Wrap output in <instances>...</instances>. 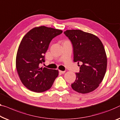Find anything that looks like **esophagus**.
Wrapping results in <instances>:
<instances>
[{
  "label": "esophagus",
  "instance_id": "34e87169",
  "mask_svg": "<svg viewBox=\"0 0 120 120\" xmlns=\"http://www.w3.org/2000/svg\"><path fill=\"white\" fill-rule=\"evenodd\" d=\"M59 72L60 73H61V74H64V73H65V71H60L59 70Z\"/></svg>",
  "mask_w": 120,
  "mask_h": 120
}]
</instances>
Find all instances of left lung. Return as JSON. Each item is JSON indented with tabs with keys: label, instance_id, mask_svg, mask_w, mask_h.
Returning a JSON list of instances; mask_svg holds the SVG:
<instances>
[{
	"label": "left lung",
	"instance_id": "obj_1",
	"mask_svg": "<svg viewBox=\"0 0 120 120\" xmlns=\"http://www.w3.org/2000/svg\"><path fill=\"white\" fill-rule=\"evenodd\" d=\"M64 34L72 44L73 61L82 64L71 88L82 94L93 92L99 86L106 72L107 59L104 46L96 35L81 30H67Z\"/></svg>",
	"mask_w": 120,
	"mask_h": 120
}]
</instances>
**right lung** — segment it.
Here are the masks:
<instances>
[{
  "label": "right lung",
  "instance_id": "obj_1",
  "mask_svg": "<svg viewBox=\"0 0 120 120\" xmlns=\"http://www.w3.org/2000/svg\"><path fill=\"white\" fill-rule=\"evenodd\" d=\"M62 33L41 26L32 28L23 37L16 56V68L21 82L29 90L41 93L49 90L58 76L55 69L40 67L51 40Z\"/></svg>",
  "mask_w": 120,
  "mask_h": 120
}]
</instances>
